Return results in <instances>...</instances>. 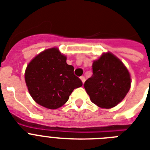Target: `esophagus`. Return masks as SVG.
<instances>
[{"label":"esophagus","mask_w":150,"mask_h":150,"mask_svg":"<svg viewBox=\"0 0 150 150\" xmlns=\"http://www.w3.org/2000/svg\"><path fill=\"white\" fill-rule=\"evenodd\" d=\"M80 79H81V81L82 82V83H84L85 81H86V78H85L84 76H81V77H80Z\"/></svg>","instance_id":"34e87169"}]
</instances>
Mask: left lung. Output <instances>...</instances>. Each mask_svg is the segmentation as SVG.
<instances>
[{"mask_svg": "<svg viewBox=\"0 0 150 150\" xmlns=\"http://www.w3.org/2000/svg\"><path fill=\"white\" fill-rule=\"evenodd\" d=\"M93 71L84 84L92 102L106 109L121 102L130 89L131 77L121 60L110 52L104 53L93 61Z\"/></svg>", "mask_w": 150, "mask_h": 150, "instance_id": "1", "label": "left lung"}]
</instances>
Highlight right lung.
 <instances>
[{
	"label": "right lung",
	"instance_id": "right-lung-1",
	"mask_svg": "<svg viewBox=\"0 0 150 150\" xmlns=\"http://www.w3.org/2000/svg\"><path fill=\"white\" fill-rule=\"evenodd\" d=\"M67 57L54 47L43 50L32 60L25 72L29 94L38 104L48 109L63 106L82 81L74 75V67Z\"/></svg>",
	"mask_w": 150,
	"mask_h": 150
}]
</instances>
